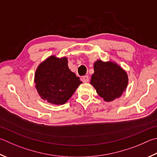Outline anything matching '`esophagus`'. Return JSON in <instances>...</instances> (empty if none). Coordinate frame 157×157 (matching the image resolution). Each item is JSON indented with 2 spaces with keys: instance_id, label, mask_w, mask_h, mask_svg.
Returning <instances> with one entry per match:
<instances>
[{
  "instance_id": "34e87169",
  "label": "esophagus",
  "mask_w": 157,
  "mask_h": 157,
  "mask_svg": "<svg viewBox=\"0 0 157 157\" xmlns=\"http://www.w3.org/2000/svg\"><path fill=\"white\" fill-rule=\"evenodd\" d=\"M82 81L85 82V83L88 82V81H89V78H88V75H84V76L82 77Z\"/></svg>"
}]
</instances>
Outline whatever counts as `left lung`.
I'll return each mask as SVG.
<instances>
[{"instance_id": "1", "label": "left lung", "mask_w": 157, "mask_h": 157, "mask_svg": "<svg viewBox=\"0 0 157 157\" xmlns=\"http://www.w3.org/2000/svg\"><path fill=\"white\" fill-rule=\"evenodd\" d=\"M128 82L126 71L114 62L97 60L94 64L90 84L106 101L119 98L126 90Z\"/></svg>"}]
</instances>
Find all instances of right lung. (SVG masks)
I'll use <instances>...</instances> for the list:
<instances>
[{
  "label": "right lung",
  "mask_w": 157,
  "mask_h": 157,
  "mask_svg": "<svg viewBox=\"0 0 157 157\" xmlns=\"http://www.w3.org/2000/svg\"><path fill=\"white\" fill-rule=\"evenodd\" d=\"M34 81L40 98L57 105L66 103L82 83L69 69L67 58L53 56L39 65Z\"/></svg>",
  "instance_id": "obj_1"
}]
</instances>
